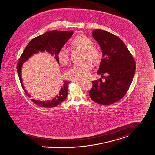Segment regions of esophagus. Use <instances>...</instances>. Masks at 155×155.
<instances>
[{"label": "esophagus", "mask_w": 155, "mask_h": 155, "mask_svg": "<svg viewBox=\"0 0 155 155\" xmlns=\"http://www.w3.org/2000/svg\"><path fill=\"white\" fill-rule=\"evenodd\" d=\"M73 82H82V80H81V79H79V80L73 79Z\"/></svg>", "instance_id": "obj_1"}]
</instances>
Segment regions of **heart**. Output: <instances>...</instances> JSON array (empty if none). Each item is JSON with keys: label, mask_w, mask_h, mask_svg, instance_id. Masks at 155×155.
I'll use <instances>...</instances> for the list:
<instances>
[{"label": "heart", "mask_w": 155, "mask_h": 155, "mask_svg": "<svg viewBox=\"0 0 155 155\" xmlns=\"http://www.w3.org/2000/svg\"><path fill=\"white\" fill-rule=\"evenodd\" d=\"M71 42L74 46L84 51V58H87L94 64H97L100 61L101 55L98 50L94 48V42L90 38L81 35L75 37ZM57 57L59 62L63 64H66L69 61V50L66 46L61 48ZM91 69V65L89 63L75 64L66 71V74L72 79H83L89 76Z\"/></svg>", "instance_id": "1"}]
</instances>
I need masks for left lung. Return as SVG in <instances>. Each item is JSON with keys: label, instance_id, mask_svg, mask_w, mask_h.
Here are the masks:
<instances>
[{"label": "left lung", "instance_id": "obj_1", "mask_svg": "<svg viewBox=\"0 0 155 155\" xmlns=\"http://www.w3.org/2000/svg\"><path fill=\"white\" fill-rule=\"evenodd\" d=\"M93 38L101 48V60L98 74L104 78L92 81L90 98L101 105H110L122 98L132 82L136 63L125 44L117 36L102 30L92 31ZM105 74L106 77L103 76Z\"/></svg>", "mask_w": 155, "mask_h": 155}]
</instances>
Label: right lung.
<instances>
[{
  "label": "right lung",
  "instance_id": "1",
  "mask_svg": "<svg viewBox=\"0 0 155 155\" xmlns=\"http://www.w3.org/2000/svg\"><path fill=\"white\" fill-rule=\"evenodd\" d=\"M73 34V31H63L54 30L45 32L33 38L28 43L17 64V72L19 78L22 88L28 97H30L31 96L25 89L22 78L21 71L24 63L26 62L30 57L34 56V54H38L40 52H47L51 56H54L57 63H59L57 57L58 53L61 48L68 41ZM70 82V81H63V84L58 91V94L51 100L45 101L32 99L31 101L37 105L47 108L56 107L66 98L68 96V86Z\"/></svg>",
  "mask_w": 155,
  "mask_h": 155
}]
</instances>
